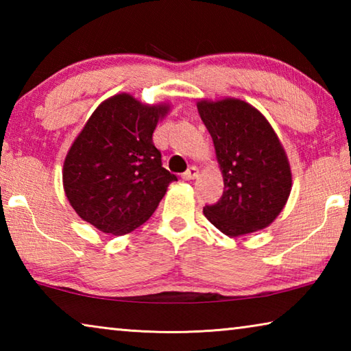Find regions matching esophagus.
Segmentation results:
<instances>
[{
	"label": "esophagus",
	"instance_id": "obj_1",
	"mask_svg": "<svg viewBox=\"0 0 351 351\" xmlns=\"http://www.w3.org/2000/svg\"><path fill=\"white\" fill-rule=\"evenodd\" d=\"M198 176H199L198 167H195V165H192V167H189L186 171H184V173H182V180H186V181L197 180Z\"/></svg>",
	"mask_w": 351,
	"mask_h": 351
}]
</instances>
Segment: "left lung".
I'll return each instance as SVG.
<instances>
[{
  "label": "left lung",
  "instance_id": "8db88e82",
  "mask_svg": "<svg viewBox=\"0 0 351 351\" xmlns=\"http://www.w3.org/2000/svg\"><path fill=\"white\" fill-rule=\"evenodd\" d=\"M210 133L224 192L204 217L228 237L261 230L280 215L293 187L287 152L261 112L235 97L197 102Z\"/></svg>",
  "mask_w": 351,
  "mask_h": 351
}]
</instances>
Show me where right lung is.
<instances>
[{
	"instance_id": "right-lung-1",
	"label": "right lung",
	"mask_w": 351,
	"mask_h": 351,
	"mask_svg": "<svg viewBox=\"0 0 351 351\" xmlns=\"http://www.w3.org/2000/svg\"><path fill=\"white\" fill-rule=\"evenodd\" d=\"M170 104H142L130 93L104 100L63 162V189L83 221L125 235L153 215L176 176L162 167L153 132Z\"/></svg>"
}]
</instances>
